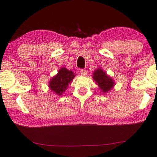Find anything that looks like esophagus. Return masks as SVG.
<instances>
[{"label":"esophagus","mask_w":157,"mask_h":157,"mask_svg":"<svg viewBox=\"0 0 157 157\" xmlns=\"http://www.w3.org/2000/svg\"><path fill=\"white\" fill-rule=\"evenodd\" d=\"M80 74L82 76H86L87 75V70H80Z\"/></svg>","instance_id":"34e87169"}]
</instances>
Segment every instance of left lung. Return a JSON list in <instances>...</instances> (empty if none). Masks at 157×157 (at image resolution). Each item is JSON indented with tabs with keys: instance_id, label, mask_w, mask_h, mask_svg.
<instances>
[{
	"instance_id": "8db88e82",
	"label": "left lung",
	"mask_w": 157,
	"mask_h": 157,
	"mask_svg": "<svg viewBox=\"0 0 157 157\" xmlns=\"http://www.w3.org/2000/svg\"><path fill=\"white\" fill-rule=\"evenodd\" d=\"M93 79L103 93H107L114 85L111 77L108 76L106 73L100 68H98L94 72Z\"/></svg>"
}]
</instances>
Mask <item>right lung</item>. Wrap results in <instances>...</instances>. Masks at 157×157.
I'll return each instance as SVG.
<instances>
[{"mask_svg": "<svg viewBox=\"0 0 157 157\" xmlns=\"http://www.w3.org/2000/svg\"><path fill=\"white\" fill-rule=\"evenodd\" d=\"M75 75L72 71L62 67L58 72V74L50 80L49 86L50 89L57 95H61L66 90L68 85L74 79Z\"/></svg>", "mask_w": 157, "mask_h": 157, "instance_id": "obj_1", "label": "right lung"}]
</instances>
